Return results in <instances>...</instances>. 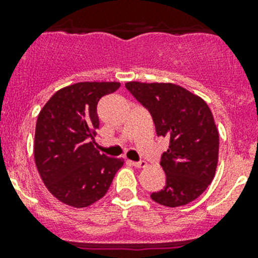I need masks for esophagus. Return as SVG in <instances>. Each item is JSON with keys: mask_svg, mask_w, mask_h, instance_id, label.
Instances as JSON below:
<instances>
[{"mask_svg": "<svg viewBox=\"0 0 258 258\" xmlns=\"http://www.w3.org/2000/svg\"><path fill=\"white\" fill-rule=\"evenodd\" d=\"M133 164L134 166H136V168H145V166H147V163H146V161H143V160H141V161H133Z\"/></svg>", "mask_w": 258, "mask_h": 258, "instance_id": "obj_1", "label": "esophagus"}]
</instances>
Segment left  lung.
<instances>
[{
  "mask_svg": "<svg viewBox=\"0 0 258 258\" xmlns=\"http://www.w3.org/2000/svg\"><path fill=\"white\" fill-rule=\"evenodd\" d=\"M125 88L149 109L157 136L169 138L160 161L165 186L151 199L169 208L186 206L207 190L217 168L220 136L208 104L175 84L131 81Z\"/></svg>",
  "mask_w": 258,
  "mask_h": 258,
  "instance_id": "8db88e82",
  "label": "left lung"
}]
</instances>
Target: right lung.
<instances>
[{"mask_svg": "<svg viewBox=\"0 0 258 258\" xmlns=\"http://www.w3.org/2000/svg\"><path fill=\"white\" fill-rule=\"evenodd\" d=\"M120 83H77L60 89L38 113L35 161L47 190L61 203L85 208L106 195L124 161L99 154L97 104Z\"/></svg>", "mask_w": 258, "mask_h": 258, "instance_id": "right-lung-1", "label": "right lung"}]
</instances>
